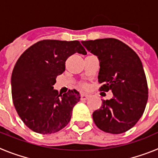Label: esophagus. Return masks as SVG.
Instances as JSON below:
<instances>
[{
  "mask_svg": "<svg viewBox=\"0 0 158 158\" xmlns=\"http://www.w3.org/2000/svg\"><path fill=\"white\" fill-rule=\"evenodd\" d=\"M89 95L81 94V99L82 100H88V99H89Z\"/></svg>",
  "mask_w": 158,
  "mask_h": 158,
  "instance_id": "obj_1",
  "label": "esophagus"
}]
</instances>
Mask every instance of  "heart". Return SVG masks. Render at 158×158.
<instances>
[{"label":"heart","mask_w":158,"mask_h":158,"mask_svg":"<svg viewBox=\"0 0 158 158\" xmlns=\"http://www.w3.org/2000/svg\"><path fill=\"white\" fill-rule=\"evenodd\" d=\"M82 86H83V87H86L85 85H82Z\"/></svg>","instance_id":"heart-1"}]
</instances>
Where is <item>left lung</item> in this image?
<instances>
[{"mask_svg": "<svg viewBox=\"0 0 158 158\" xmlns=\"http://www.w3.org/2000/svg\"><path fill=\"white\" fill-rule=\"evenodd\" d=\"M100 62V91L111 90V100H103L93 113L95 124L110 134H122L133 127L144 112L148 87L142 63L127 44L112 38L82 41Z\"/></svg>", "mask_w": 158, "mask_h": 158, "instance_id": "8db88e82", "label": "left lung"}]
</instances>
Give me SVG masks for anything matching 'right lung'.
Listing matches in <instances>:
<instances>
[{"label":"right lung","mask_w":158,"mask_h":158,"mask_svg":"<svg viewBox=\"0 0 158 158\" xmlns=\"http://www.w3.org/2000/svg\"><path fill=\"white\" fill-rule=\"evenodd\" d=\"M87 52L78 41L45 40L27 49L17 60L11 78L13 104L24 124L36 133L58 132L69 123L80 101L77 90L61 95L54 89L56 77L72 54Z\"/></svg>","instance_id":"right-lung-1"}]
</instances>
